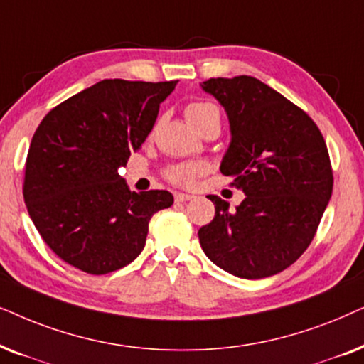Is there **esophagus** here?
I'll return each mask as SVG.
<instances>
[{
	"label": "esophagus",
	"mask_w": 364,
	"mask_h": 364,
	"mask_svg": "<svg viewBox=\"0 0 364 364\" xmlns=\"http://www.w3.org/2000/svg\"><path fill=\"white\" fill-rule=\"evenodd\" d=\"M193 195H188V193H174V201L176 203H185V201H190L193 200Z\"/></svg>",
	"instance_id": "esophagus-1"
}]
</instances>
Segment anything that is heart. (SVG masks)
<instances>
[{
    "label": "heart",
    "instance_id": "heart-1",
    "mask_svg": "<svg viewBox=\"0 0 364 364\" xmlns=\"http://www.w3.org/2000/svg\"><path fill=\"white\" fill-rule=\"evenodd\" d=\"M185 114L191 126L201 123L203 119L210 118V116H218V118H220V111H218L216 106L211 103H205V101H198V103L188 105ZM203 171H205V168H203L201 164H183V166L169 169L168 178L171 179L174 185L190 186L195 183V179L200 176V174H203Z\"/></svg>",
    "mask_w": 364,
    "mask_h": 364
}]
</instances>
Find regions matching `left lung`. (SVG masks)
Listing matches in <instances>:
<instances>
[{
  "label": "left lung",
  "instance_id": "1",
  "mask_svg": "<svg viewBox=\"0 0 364 364\" xmlns=\"http://www.w3.org/2000/svg\"><path fill=\"white\" fill-rule=\"evenodd\" d=\"M230 121L221 173L245 193L230 211L210 195L215 218L200 228L201 248L216 266L245 279L268 278L291 266L314 238L333 191V171L314 121L253 76L211 77Z\"/></svg>",
  "mask_w": 364,
  "mask_h": 364
}]
</instances>
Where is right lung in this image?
Segmentation results:
<instances>
[{
  "label": "right lung",
  "instance_id": "right-lung-1",
  "mask_svg": "<svg viewBox=\"0 0 364 364\" xmlns=\"http://www.w3.org/2000/svg\"><path fill=\"white\" fill-rule=\"evenodd\" d=\"M178 81L103 80L53 108L33 134L23 196L45 243L68 264L106 274L138 258L164 190L129 191L118 169L138 151Z\"/></svg>",
  "mask_w": 364,
  "mask_h": 364
}]
</instances>
